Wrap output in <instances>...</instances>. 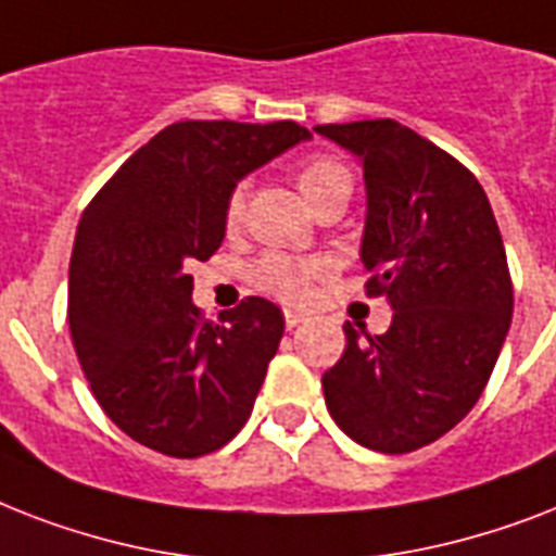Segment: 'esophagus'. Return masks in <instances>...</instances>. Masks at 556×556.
Segmentation results:
<instances>
[{"instance_id":"esophagus-1","label":"esophagus","mask_w":556,"mask_h":556,"mask_svg":"<svg viewBox=\"0 0 556 556\" xmlns=\"http://www.w3.org/2000/svg\"><path fill=\"white\" fill-rule=\"evenodd\" d=\"M282 314H286V326H288V329H296L300 323L308 320V317H305L303 312H294V308H286V312H282Z\"/></svg>"}]
</instances>
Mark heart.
Here are the masks:
<instances>
[{"instance_id": "1", "label": "heart", "mask_w": 556, "mask_h": 556, "mask_svg": "<svg viewBox=\"0 0 556 556\" xmlns=\"http://www.w3.org/2000/svg\"><path fill=\"white\" fill-rule=\"evenodd\" d=\"M296 187L303 192V199L314 207V204H320L329 195L352 192V176H349V169L340 161L317 155V159H308L305 164H300V169H296ZM242 207L244 190L236 187L225 207L227 225L233 227L242 218ZM320 270V262H308L300 260V256H291V253L270 251L253 262L251 279L253 286L268 291V294L282 296V300H300L305 294L308 282H312V277H317Z\"/></svg>"}]
</instances>
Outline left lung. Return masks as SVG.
Returning <instances> with one entry per match:
<instances>
[{
	"label": "left lung",
	"instance_id": "8db88e82",
	"mask_svg": "<svg viewBox=\"0 0 556 556\" xmlns=\"http://www.w3.org/2000/svg\"><path fill=\"white\" fill-rule=\"evenodd\" d=\"M364 167L361 262L392 326H343L323 375L331 418L378 453H413L465 418L491 378L514 314L491 201L470 169L397 121L314 126Z\"/></svg>",
	"mask_w": 556,
	"mask_h": 556
}]
</instances>
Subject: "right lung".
<instances>
[{"label": "right lung", "mask_w": 556, "mask_h": 556, "mask_svg": "<svg viewBox=\"0 0 556 556\" xmlns=\"http://www.w3.org/2000/svg\"><path fill=\"white\" fill-rule=\"evenodd\" d=\"M312 138L294 121H181L91 199L68 265V326L103 413L150 450L195 458L242 430L286 331L270 300L201 320L192 262L225 239L230 192Z\"/></svg>", "instance_id": "obj_1"}]
</instances>
